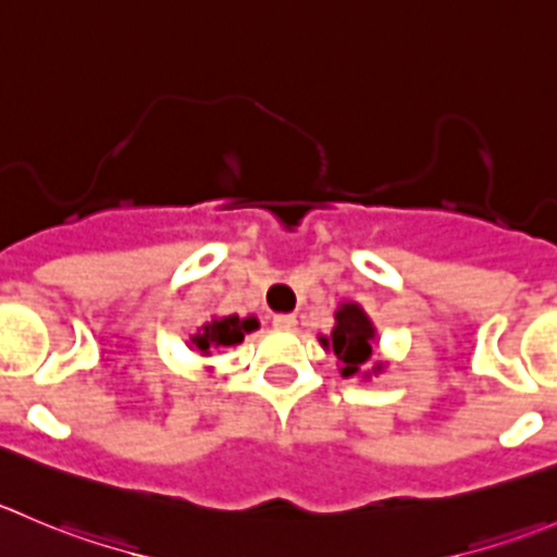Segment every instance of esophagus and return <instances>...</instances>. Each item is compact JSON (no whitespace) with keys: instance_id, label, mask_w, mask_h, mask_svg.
<instances>
[{"instance_id":"obj_1","label":"esophagus","mask_w":557,"mask_h":557,"mask_svg":"<svg viewBox=\"0 0 557 557\" xmlns=\"http://www.w3.org/2000/svg\"><path fill=\"white\" fill-rule=\"evenodd\" d=\"M274 329H283V332H290V329L296 326V315H290V312H280V315L272 318Z\"/></svg>"}]
</instances>
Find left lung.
I'll use <instances>...</instances> for the list:
<instances>
[{"instance_id": "1", "label": "left lung", "mask_w": 557, "mask_h": 557, "mask_svg": "<svg viewBox=\"0 0 557 557\" xmlns=\"http://www.w3.org/2000/svg\"><path fill=\"white\" fill-rule=\"evenodd\" d=\"M334 318H337V326L332 329L329 337H321V343L334 350V356L343 364L339 370H343L345 377H350L372 356L375 329H372L370 318L364 315L359 305H343ZM375 370H381V367H375Z\"/></svg>"}]
</instances>
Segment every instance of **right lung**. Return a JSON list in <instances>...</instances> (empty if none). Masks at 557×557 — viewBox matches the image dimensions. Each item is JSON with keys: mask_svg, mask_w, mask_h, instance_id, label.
Masks as SVG:
<instances>
[{"mask_svg": "<svg viewBox=\"0 0 557 557\" xmlns=\"http://www.w3.org/2000/svg\"><path fill=\"white\" fill-rule=\"evenodd\" d=\"M258 326L256 318H247L242 321L239 315L220 318V321H212L203 326V332L198 334L193 343L198 345V350L209 354L212 348H223V345H239L245 339V332H252Z\"/></svg>", "mask_w": 557, "mask_h": 557, "instance_id": "right-lung-1", "label": "right lung"}]
</instances>
